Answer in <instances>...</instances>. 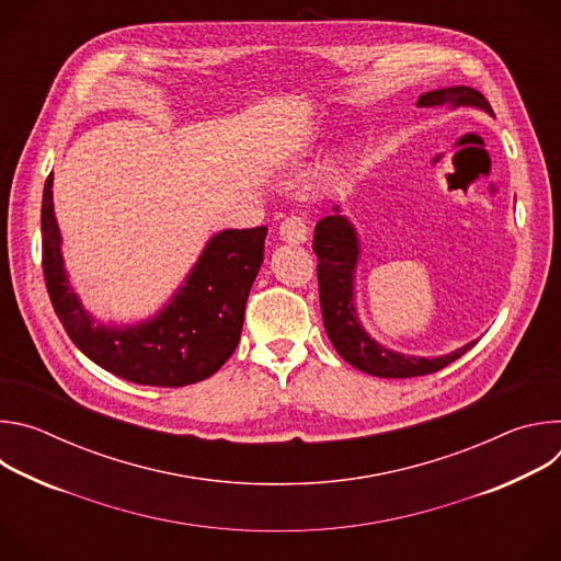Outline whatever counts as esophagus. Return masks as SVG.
<instances>
[{
    "instance_id": "obj_1",
    "label": "esophagus",
    "mask_w": 561,
    "mask_h": 561,
    "mask_svg": "<svg viewBox=\"0 0 561 561\" xmlns=\"http://www.w3.org/2000/svg\"><path fill=\"white\" fill-rule=\"evenodd\" d=\"M279 237H282V242H286V244H304L306 237H308L306 219L301 215H288L279 224Z\"/></svg>"
}]
</instances>
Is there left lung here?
Wrapping results in <instances>:
<instances>
[{
    "instance_id": "left-lung-1",
    "label": "left lung",
    "mask_w": 561,
    "mask_h": 561,
    "mask_svg": "<svg viewBox=\"0 0 561 561\" xmlns=\"http://www.w3.org/2000/svg\"><path fill=\"white\" fill-rule=\"evenodd\" d=\"M417 106L433 108H479L493 115L486 98L470 87H448L424 93L417 100ZM312 251L317 255V282H319V304H322L324 329L340 353L351 366L362 373L388 379H404L431 375L459 359L466 351H470L474 342L455 348L448 355L439 357H415L390 351L373 340L357 317L355 308V271L359 262V234L351 219L342 215V208L335 206L333 215L319 219L314 226Z\"/></svg>"
}]
</instances>
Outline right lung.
Instances as JSON below:
<instances>
[{
	"mask_svg": "<svg viewBox=\"0 0 561 561\" xmlns=\"http://www.w3.org/2000/svg\"><path fill=\"white\" fill-rule=\"evenodd\" d=\"M266 232V226L215 232L162 310L128 327L102 324L68 282L50 173L42 199V268L61 327L91 362L126 381L178 388L210 377L237 348Z\"/></svg>",
	"mask_w": 561,
	"mask_h": 561,
	"instance_id": "obj_1",
	"label": "right lung"
}]
</instances>
